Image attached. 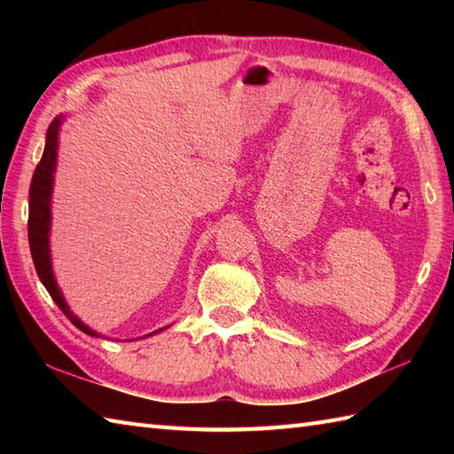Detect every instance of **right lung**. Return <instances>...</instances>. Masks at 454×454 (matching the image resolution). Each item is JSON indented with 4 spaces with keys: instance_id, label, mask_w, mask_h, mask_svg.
<instances>
[{
    "instance_id": "add662e5",
    "label": "right lung",
    "mask_w": 454,
    "mask_h": 454,
    "mask_svg": "<svg viewBox=\"0 0 454 454\" xmlns=\"http://www.w3.org/2000/svg\"><path fill=\"white\" fill-rule=\"evenodd\" d=\"M60 122L62 119H54L51 122V127H48L43 158L38 161V166L33 173L31 189H28V246H31V255H33V263L38 273V278H41L48 294L52 296V301L58 304V308H60V310L67 316V320L78 327V330L90 335H98L70 312V308H67V304L64 302L60 288H58L54 281L52 265H51L48 232H51V195H52V177H54L52 173L56 168V148H58V130H60Z\"/></svg>"
}]
</instances>
